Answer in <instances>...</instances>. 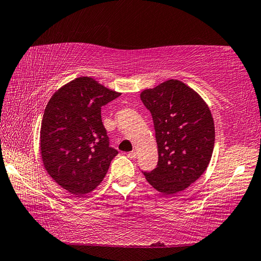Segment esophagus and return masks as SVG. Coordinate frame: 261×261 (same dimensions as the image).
<instances>
[{
	"instance_id": "1",
	"label": "esophagus",
	"mask_w": 261,
	"mask_h": 261,
	"mask_svg": "<svg viewBox=\"0 0 261 261\" xmlns=\"http://www.w3.org/2000/svg\"><path fill=\"white\" fill-rule=\"evenodd\" d=\"M127 157L131 158V159H135V158L137 157V152H136L135 150H134V151H131V152L127 153Z\"/></svg>"
}]
</instances>
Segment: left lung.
<instances>
[{"label": "left lung", "instance_id": "obj_1", "mask_svg": "<svg viewBox=\"0 0 261 261\" xmlns=\"http://www.w3.org/2000/svg\"><path fill=\"white\" fill-rule=\"evenodd\" d=\"M150 111L158 146V165L143 173L154 190L174 195L196 181L213 153L215 129L208 105L178 80H168L140 94Z\"/></svg>", "mask_w": 261, "mask_h": 261}]
</instances>
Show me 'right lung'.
<instances>
[{"mask_svg": "<svg viewBox=\"0 0 261 261\" xmlns=\"http://www.w3.org/2000/svg\"><path fill=\"white\" fill-rule=\"evenodd\" d=\"M121 93L90 76L54 93L43 113L40 154L48 175L76 197L101 184L118 150L109 146L101 108Z\"/></svg>", "mask_w": 261, "mask_h": 261, "instance_id": "1", "label": "right lung"}]
</instances>
